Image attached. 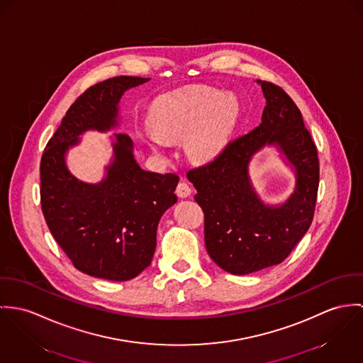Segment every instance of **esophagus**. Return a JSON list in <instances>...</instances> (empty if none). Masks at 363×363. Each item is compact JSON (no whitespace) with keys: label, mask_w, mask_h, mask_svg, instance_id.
Instances as JSON below:
<instances>
[{"label":"esophagus","mask_w":363,"mask_h":363,"mask_svg":"<svg viewBox=\"0 0 363 363\" xmlns=\"http://www.w3.org/2000/svg\"><path fill=\"white\" fill-rule=\"evenodd\" d=\"M175 194H177L179 198L185 199V198L191 196L192 189H191V186H189L186 182H179L178 186H177V189H175Z\"/></svg>","instance_id":"1"}]
</instances>
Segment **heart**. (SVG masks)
I'll return each mask as SVG.
<instances>
[{"label":"heart","mask_w":363,"mask_h":363,"mask_svg":"<svg viewBox=\"0 0 363 363\" xmlns=\"http://www.w3.org/2000/svg\"><path fill=\"white\" fill-rule=\"evenodd\" d=\"M240 118V103L233 93L191 87L162 96L150 113V128L140 136L162 152L167 140L185 136V150L196 162L216 159L228 143Z\"/></svg>","instance_id":"obj_1"}]
</instances>
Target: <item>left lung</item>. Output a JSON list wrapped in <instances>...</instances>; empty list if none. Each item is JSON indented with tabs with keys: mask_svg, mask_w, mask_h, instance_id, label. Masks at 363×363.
Here are the masks:
<instances>
[{
	"mask_svg": "<svg viewBox=\"0 0 363 363\" xmlns=\"http://www.w3.org/2000/svg\"><path fill=\"white\" fill-rule=\"evenodd\" d=\"M257 83L266 99L260 125L188 172L204 213L207 253L237 276L285 260L312 224L319 188L318 150L299 108L281 87ZM264 145H274L296 174L294 192L280 205L262 201L248 177L251 157Z\"/></svg>",
	"mask_w": 363,
	"mask_h": 363,
	"instance_id": "left-lung-1",
	"label": "left lung"
}]
</instances>
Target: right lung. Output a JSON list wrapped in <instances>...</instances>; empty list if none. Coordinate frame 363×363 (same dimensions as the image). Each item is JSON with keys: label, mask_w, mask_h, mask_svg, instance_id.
Segmentation results:
<instances>
[{"label": "right lung", "mask_w": 363, "mask_h": 363, "mask_svg": "<svg viewBox=\"0 0 363 363\" xmlns=\"http://www.w3.org/2000/svg\"><path fill=\"white\" fill-rule=\"evenodd\" d=\"M147 81L117 77L89 87L69 107L41 157L45 223L74 266L91 277L128 281L140 274L152 263L159 221L178 199L179 177L140 168L125 133L113 135V160L97 184L78 179L65 160L84 132L116 129L123 93Z\"/></svg>", "instance_id": "obj_1"}]
</instances>
